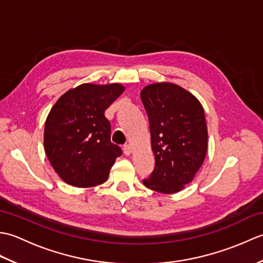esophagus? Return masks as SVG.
<instances>
[{
  "label": "esophagus",
  "mask_w": 263,
  "mask_h": 263,
  "mask_svg": "<svg viewBox=\"0 0 263 263\" xmlns=\"http://www.w3.org/2000/svg\"><path fill=\"white\" fill-rule=\"evenodd\" d=\"M123 152H124L126 156H130L132 153V148L130 144H124V146H123Z\"/></svg>",
  "instance_id": "obj_1"
}]
</instances>
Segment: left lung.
I'll return each instance as SVG.
<instances>
[{"instance_id": "left-lung-1", "label": "left lung", "mask_w": 263, "mask_h": 263, "mask_svg": "<svg viewBox=\"0 0 263 263\" xmlns=\"http://www.w3.org/2000/svg\"><path fill=\"white\" fill-rule=\"evenodd\" d=\"M155 170L142 181L148 189L172 194L191 183L208 149V131L202 105L191 92L171 82L144 87Z\"/></svg>"}]
</instances>
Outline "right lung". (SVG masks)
Wrapping results in <instances>:
<instances>
[{
	"instance_id": "1",
	"label": "right lung",
	"mask_w": 263,
	"mask_h": 263,
	"mask_svg": "<svg viewBox=\"0 0 263 263\" xmlns=\"http://www.w3.org/2000/svg\"><path fill=\"white\" fill-rule=\"evenodd\" d=\"M120 83H83L59 98L45 122L44 147L62 180L90 187L107 180L122 149L110 141L105 110L124 91Z\"/></svg>"
}]
</instances>
